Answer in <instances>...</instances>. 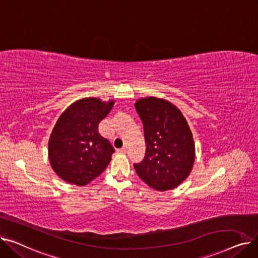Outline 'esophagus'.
I'll return each mask as SVG.
<instances>
[{
    "instance_id": "esophagus-1",
    "label": "esophagus",
    "mask_w": 258,
    "mask_h": 258,
    "mask_svg": "<svg viewBox=\"0 0 258 258\" xmlns=\"http://www.w3.org/2000/svg\"><path fill=\"white\" fill-rule=\"evenodd\" d=\"M126 151H127V150H126V147H124V146H123V147L119 148V150H118L117 152H118L119 154H125V153H126Z\"/></svg>"
}]
</instances>
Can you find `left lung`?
<instances>
[{
	"label": "left lung",
	"mask_w": 258,
	"mask_h": 258,
	"mask_svg": "<svg viewBox=\"0 0 258 258\" xmlns=\"http://www.w3.org/2000/svg\"><path fill=\"white\" fill-rule=\"evenodd\" d=\"M142 120L146 151L144 159L134 164L139 178L156 190L180 185L190 173L195 162V143L190 128L179 108L156 97L137 100Z\"/></svg>",
	"instance_id": "8db88e82"
}]
</instances>
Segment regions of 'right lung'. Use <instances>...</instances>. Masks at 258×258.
Here are the masks:
<instances>
[{"mask_svg": "<svg viewBox=\"0 0 258 258\" xmlns=\"http://www.w3.org/2000/svg\"><path fill=\"white\" fill-rule=\"evenodd\" d=\"M114 101L84 98L58 118L49 139L50 164L63 181L84 186L97 178L111 161L114 147L98 133L99 122Z\"/></svg>", "mask_w": 258, "mask_h": 258, "instance_id": "right-lung-1", "label": "right lung"}]
</instances>
